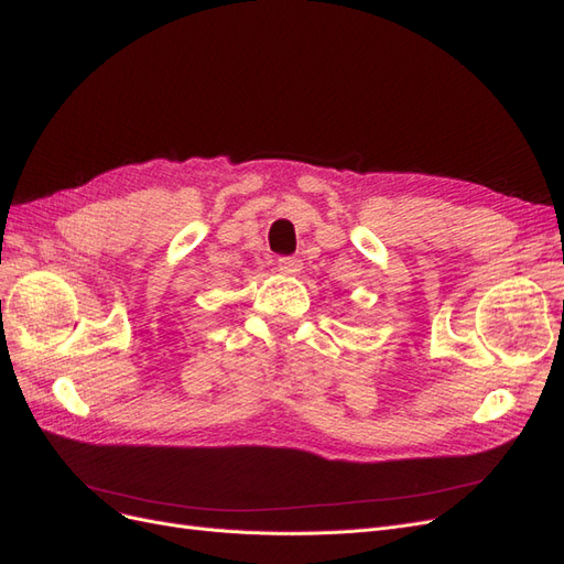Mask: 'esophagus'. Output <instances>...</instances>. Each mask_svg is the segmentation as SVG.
I'll use <instances>...</instances> for the list:
<instances>
[{"label": "esophagus", "instance_id": "34e87169", "mask_svg": "<svg viewBox=\"0 0 564 564\" xmlns=\"http://www.w3.org/2000/svg\"><path fill=\"white\" fill-rule=\"evenodd\" d=\"M275 270L282 272V275H296V272L301 270V261L294 259V256H280V259L275 261Z\"/></svg>", "mask_w": 564, "mask_h": 564}]
</instances>
